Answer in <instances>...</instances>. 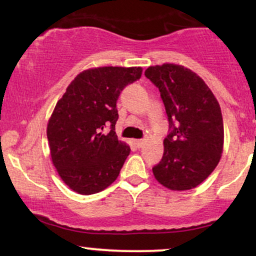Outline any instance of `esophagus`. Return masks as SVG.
I'll return each mask as SVG.
<instances>
[{
	"label": "esophagus",
	"instance_id": "obj_1",
	"mask_svg": "<svg viewBox=\"0 0 256 256\" xmlns=\"http://www.w3.org/2000/svg\"><path fill=\"white\" fill-rule=\"evenodd\" d=\"M134 144L138 148H141L144 144V140H134Z\"/></svg>",
	"mask_w": 256,
	"mask_h": 256
}]
</instances>
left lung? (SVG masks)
Returning a JSON list of instances; mask_svg holds the SVG:
<instances>
[{
  "mask_svg": "<svg viewBox=\"0 0 256 256\" xmlns=\"http://www.w3.org/2000/svg\"><path fill=\"white\" fill-rule=\"evenodd\" d=\"M144 76L159 89L170 124L153 174L170 190H191L212 173L222 156L220 104L200 76L182 65L150 66Z\"/></svg>",
  "mask_w": 256,
  "mask_h": 256,
  "instance_id": "left-lung-1",
  "label": "left lung"
}]
</instances>
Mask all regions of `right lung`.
Instances as JSON below:
<instances>
[{"label":"right lung","instance_id":"obj_1","mask_svg":"<svg viewBox=\"0 0 256 256\" xmlns=\"http://www.w3.org/2000/svg\"><path fill=\"white\" fill-rule=\"evenodd\" d=\"M141 74V68H89L71 82L56 102L47 124L52 162L77 194H97L118 176L130 148L115 133L116 102Z\"/></svg>","mask_w":256,"mask_h":256}]
</instances>
